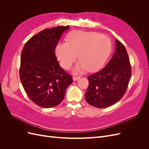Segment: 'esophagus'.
<instances>
[{
  "label": "esophagus",
  "mask_w": 149,
  "mask_h": 149,
  "mask_svg": "<svg viewBox=\"0 0 149 149\" xmlns=\"http://www.w3.org/2000/svg\"><path fill=\"white\" fill-rule=\"evenodd\" d=\"M79 78H80V76H73V81H76V80L79 79Z\"/></svg>",
  "instance_id": "obj_1"
}]
</instances>
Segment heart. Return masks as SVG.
I'll use <instances>...</instances> for the list:
<instances>
[{
  "label": "heart",
  "mask_w": 149,
  "mask_h": 149,
  "mask_svg": "<svg viewBox=\"0 0 149 149\" xmlns=\"http://www.w3.org/2000/svg\"><path fill=\"white\" fill-rule=\"evenodd\" d=\"M111 50V42L107 36L94 31H74L67 35L66 42H60L55 53L61 66L69 69L76 58L80 60L73 70L78 73L86 69L97 70L104 65Z\"/></svg>",
  "instance_id": "heart-1"
}]
</instances>
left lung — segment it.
<instances>
[{"instance_id":"left-lung-1","label":"left lung","mask_w":149,"mask_h":149,"mask_svg":"<svg viewBox=\"0 0 149 149\" xmlns=\"http://www.w3.org/2000/svg\"><path fill=\"white\" fill-rule=\"evenodd\" d=\"M131 77L129 58L124 45L116 40L113 56L104 68L89 76L85 94L86 101L97 108L107 107L118 102L127 90Z\"/></svg>"}]
</instances>
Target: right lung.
I'll return each mask as SVG.
<instances>
[{
  "instance_id": "right-lung-1",
  "label": "right lung",
  "mask_w": 149,
  "mask_h": 149,
  "mask_svg": "<svg viewBox=\"0 0 149 149\" xmlns=\"http://www.w3.org/2000/svg\"><path fill=\"white\" fill-rule=\"evenodd\" d=\"M70 26L47 29L33 36L21 54L20 78L25 91L36 104L45 108L57 106L73 83L71 76L59 65L56 45Z\"/></svg>"
}]
</instances>
